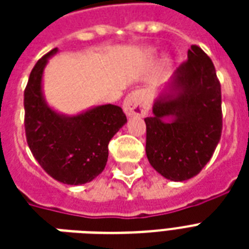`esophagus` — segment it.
<instances>
[{
  "label": "esophagus",
  "mask_w": 249,
  "mask_h": 249,
  "mask_svg": "<svg viewBox=\"0 0 249 249\" xmlns=\"http://www.w3.org/2000/svg\"><path fill=\"white\" fill-rule=\"evenodd\" d=\"M123 109L128 116H141L143 117L148 111V105L144 94L141 90H134L126 95Z\"/></svg>",
  "instance_id": "obj_1"
}]
</instances>
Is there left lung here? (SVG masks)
I'll return each mask as SVG.
<instances>
[{
    "label": "left lung",
    "instance_id": "left-lung-1",
    "mask_svg": "<svg viewBox=\"0 0 249 249\" xmlns=\"http://www.w3.org/2000/svg\"><path fill=\"white\" fill-rule=\"evenodd\" d=\"M144 123L147 159L166 179H190L211 160L222 132L221 85L199 46L189 49Z\"/></svg>",
    "mask_w": 249,
    "mask_h": 249
}]
</instances>
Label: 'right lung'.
<instances>
[{"mask_svg":"<svg viewBox=\"0 0 249 249\" xmlns=\"http://www.w3.org/2000/svg\"><path fill=\"white\" fill-rule=\"evenodd\" d=\"M58 49L44 55L29 75L24 90L27 143L35 159L54 179L84 185L105 169L108 143L126 116L119 106H94L77 115H64L48 105L42 90L44 70Z\"/></svg>","mask_w":249,"mask_h":249,"instance_id":"add662e5","label":"right lung"}]
</instances>
